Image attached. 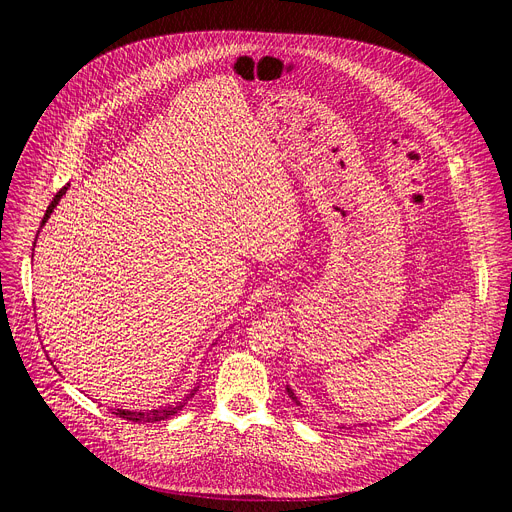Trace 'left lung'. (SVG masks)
Returning <instances> with one entry per match:
<instances>
[{
  "label": "left lung",
  "instance_id": "left-lung-1",
  "mask_svg": "<svg viewBox=\"0 0 512 512\" xmlns=\"http://www.w3.org/2000/svg\"><path fill=\"white\" fill-rule=\"evenodd\" d=\"M286 392H288V396H290V398H292L294 402H297V405H301V402H299V398H297V394H294V392H292V388H290V386H286Z\"/></svg>",
  "mask_w": 512,
  "mask_h": 512
}]
</instances>
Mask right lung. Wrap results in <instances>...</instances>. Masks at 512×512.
<instances>
[{"label": "right lung", "instance_id": "right-lung-1", "mask_svg": "<svg viewBox=\"0 0 512 512\" xmlns=\"http://www.w3.org/2000/svg\"><path fill=\"white\" fill-rule=\"evenodd\" d=\"M68 186L70 184H66L64 188H60V193L53 197V201L49 203V207H47V211H45V215H43V220H41V228L45 226V222L49 220V215L53 213V209L58 207V203H60V199L66 195V191H68ZM39 228V230H41ZM37 236H39V232H37ZM37 245V242H35ZM35 245H33V251H35ZM195 392H197V388H193L191 390V394H186L180 402H176V405H168V407H153V409H149V411H128V409H114L112 413L114 415H118V417H122V419H128V421H134V423H155V421H164V419H168V417H172V415H176L188 400H191L193 396H195Z\"/></svg>", "mask_w": 512, "mask_h": 512}]
</instances>
